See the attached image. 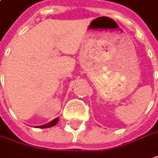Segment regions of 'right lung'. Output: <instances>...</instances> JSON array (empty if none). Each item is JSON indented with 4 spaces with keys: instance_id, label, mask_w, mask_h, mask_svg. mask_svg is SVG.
<instances>
[{
    "instance_id": "1",
    "label": "right lung",
    "mask_w": 158,
    "mask_h": 158,
    "mask_svg": "<svg viewBox=\"0 0 158 158\" xmlns=\"http://www.w3.org/2000/svg\"><path fill=\"white\" fill-rule=\"evenodd\" d=\"M59 121V118H55V119H53L50 122H48V123H47V124H45V125H42V126H39L37 127L38 128H48V127H54V126H56V124H57V122Z\"/></svg>"
}]
</instances>
